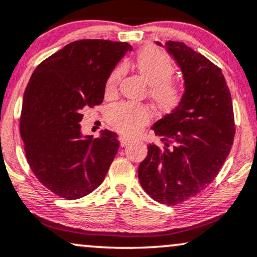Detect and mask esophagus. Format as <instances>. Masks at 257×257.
<instances>
[{
    "label": "esophagus",
    "instance_id": "esophagus-1",
    "mask_svg": "<svg viewBox=\"0 0 257 257\" xmlns=\"http://www.w3.org/2000/svg\"><path fill=\"white\" fill-rule=\"evenodd\" d=\"M129 142H131V139H129V138L124 137V135H120V137H119V143H120V146H122V148L128 145Z\"/></svg>",
    "mask_w": 257,
    "mask_h": 257
}]
</instances>
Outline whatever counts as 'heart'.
Wrapping results in <instances>:
<instances>
[{
	"label": "heart",
	"mask_w": 257,
	"mask_h": 257,
	"mask_svg": "<svg viewBox=\"0 0 257 257\" xmlns=\"http://www.w3.org/2000/svg\"><path fill=\"white\" fill-rule=\"evenodd\" d=\"M138 72L149 84V96L160 111L168 112L179 106L184 96V89L171 79L174 73L173 62L162 51L144 49L135 58ZM124 68L118 66L112 70L105 84L106 96H113L122 78ZM151 118L148 106L140 103L120 102L109 109L108 122L112 126L126 135H134Z\"/></svg>",
	"instance_id": "obj_1"
}]
</instances>
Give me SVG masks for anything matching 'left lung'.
<instances>
[{"label":"left lung","instance_id":"1","mask_svg":"<svg viewBox=\"0 0 257 257\" xmlns=\"http://www.w3.org/2000/svg\"><path fill=\"white\" fill-rule=\"evenodd\" d=\"M166 50L183 73L184 96L152 126L162 144L148 146L138 177L155 201L171 206L212 183L232 149L235 125L222 70L183 42H166Z\"/></svg>","mask_w":257,"mask_h":257}]
</instances>
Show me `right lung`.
Returning <instances> with one entry per match:
<instances>
[{"label":"right lung","mask_w":257,"mask_h":257,"mask_svg":"<svg viewBox=\"0 0 257 257\" xmlns=\"http://www.w3.org/2000/svg\"><path fill=\"white\" fill-rule=\"evenodd\" d=\"M126 51V42H70L42 61L28 83L21 115L25 156L39 182L63 199L94 191L117 154L114 132L92 139L79 123L83 108L102 103L107 78Z\"/></svg>","instance_id":"obj_1"}]
</instances>
